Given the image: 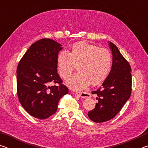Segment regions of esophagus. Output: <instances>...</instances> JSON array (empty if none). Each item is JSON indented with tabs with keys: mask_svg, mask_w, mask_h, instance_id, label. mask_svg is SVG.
Here are the masks:
<instances>
[{
	"mask_svg": "<svg viewBox=\"0 0 148 148\" xmlns=\"http://www.w3.org/2000/svg\"><path fill=\"white\" fill-rule=\"evenodd\" d=\"M75 95L78 96L79 97H81V98H84V99H87V98H89L91 97V95L88 92H76Z\"/></svg>",
	"mask_w": 148,
	"mask_h": 148,
	"instance_id": "34e87169",
	"label": "esophagus"
}]
</instances>
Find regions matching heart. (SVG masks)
Listing matches in <instances>:
<instances>
[{
    "label": "heart",
    "mask_w": 148,
    "mask_h": 148,
    "mask_svg": "<svg viewBox=\"0 0 148 148\" xmlns=\"http://www.w3.org/2000/svg\"><path fill=\"white\" fill-rule=\"evenodd\" d=\"M57 62L60 76L64 79L78 65L79 72L67 79L66 84L72 89L80 91L91 84L97 86L104 81L111 69L112 56L106 48L79 42L73 44L71 52H60Z\"/></svg>",
    "instance_id": "b5f03b06"
}]
</instances>
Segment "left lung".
Returning a JSON list of instances; mask_svg holds the SVG:
<instances>
[{
	"instance_id": "1",
	"label": "left lung",
	"mask_w": 148,
	"mask_h": 148,
	"mask_svg": "<svg viewBox=\"0 0 148 148\" xmlns=\"http://www.w3.org/2000/svg\"><path fill=\"white\" fill-rule=\"evenodd\" d=\"M108 46L112 53V65L108 76L97 91L98 102L88 112L92 121L102 123L109 121L116 116L131 94L132 76L130 64L120 53L116 45L111 42Z\"/></svg>"
}]
</instances>
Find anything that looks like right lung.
Listing matches in <instances>:
<instances>
[{"mask_svg": "<svg viewBox=\"0 0 148 148\" xmlns=\"http://www.w3.org/2000/svg\"><path fill=\"white\" fill-rule=\"evenodd\" d=\"M62 45L43 38L32 44L17 69V90L23 108L36 118H48L57 110L59 100L69 92L57 73V56ZM56 83V86L49 84Z\"/></svg>", "mask_w": 148, "mask_h": 148, "instance_id": "1", "label": "right lung"}]
</instances>
